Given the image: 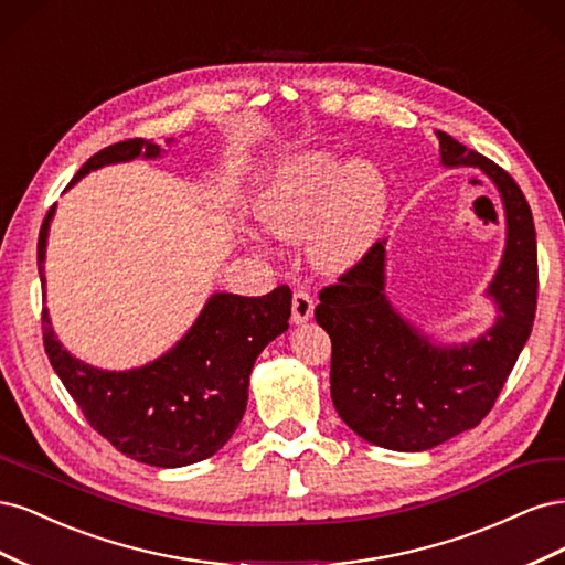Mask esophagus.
Here are the masks:
<instances>
[{
    "mask_svg": "<svg viewBox=\"0 0 565 565\" xmlns=\"http://www.w3.org/2000/svg\"><path fill=\"white\" fill-rule=\"evenodd\" d=\"M313 309H316V301H313L311 292H306L303 287H297L295 297H292V320L306 322L313 316Z\"/></svg>",
    "mask_w": 565,
    "mask_h": 565,
    "instance_id": "1",
    "label": "esophagus"
}]
</instances>
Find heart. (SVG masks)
I'll list each match as a JSON object with an SVG mask.
<instances>
[{
    "instance_id": "heart-1",
    "label": "heart",
    "mask_w": 565,
    "mask_h": 565,
    "mask_svg": "<svg viewBox=\"0 0 565 565\" xmlns=\"http://www.w3.org/2000/svg\"><path fill=\"white\" fill-rule=\"evenodd\" d=\"M388 210V185L377 167L309 150L287 160L256 204L264 226L285 241L311 228L309 252L322 270H344L377 241Z\"/></svg>"
}]
</instances>
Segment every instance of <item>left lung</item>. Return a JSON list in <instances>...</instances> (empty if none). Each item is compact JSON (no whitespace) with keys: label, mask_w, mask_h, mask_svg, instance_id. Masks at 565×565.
Listing matches in <instances>:
<instances>
[{"label":"left lung","mask_w":565,"mask_h":565,"mask_svg":"<svg viewBox=\"0 0 565 565\" xmlns=\"http://www.w3.org/2000/svg\"><path fill=\"white\" fill-rule=\"evenodd\" d=\"M440 160L471 164L500 188L507 249L488 292L494 328L469 347L436 349L384 297V245L377 241L337 282L320 289L316 320L330 334V388L339 417L372 446L419 452L473 429L490 413L533 330L537 241L530 204L500 164L438 131Z\"/></svg>","instance_id":"8db88e82"}]
</instances>
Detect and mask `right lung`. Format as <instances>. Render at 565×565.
<instances>
[{
  "mask_svg": "<svg viewBox=\"0 0 565 565\" xmlns=\"http://www.w3.org/2000/svg\"><path fill=\"white\" fill-rule=\"evenodd\" d=\"M158 158L160 146L129 139L98 150L71 185L113 162ZM51 207L42 221L38 266L44 280V247ZM292 289L280 285L264 297L214 295L179 344L139 370L104 372L79 363L51 330L42 309V339L51 367L79 405L84 419L119 452L150 467H185L212 457L233 436L247 407L249 372L270 339L289 328Z\"/></svg>",
  "mask_w": 565,
  "mask_h": 565,
  "instance_id": "add662e5",
  "label": "right lung"
}]
</instances>
